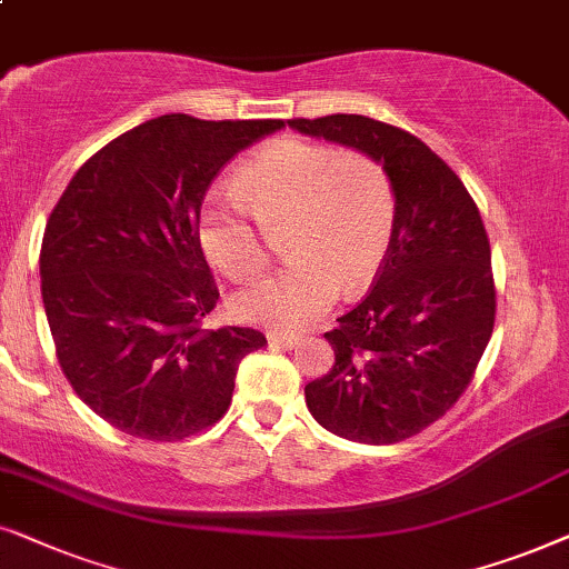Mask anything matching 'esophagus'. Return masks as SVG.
Returning <instances> with one entry per match:
<instances>
[{"instance_id":"34e87169","label":"esophagus","mask_w":569,"mask_h":569,"mask_svg":"<svg viewBox=\"0 0 569 569\" xmlns=\"http://www.w3.org/2000/svg\"><path fill=\"white\" fill-rule=\"evenodd\" d=\"M299 336H293V332H268V343L272 348H297L299 346Z\"/></svg>"}]
</instances>
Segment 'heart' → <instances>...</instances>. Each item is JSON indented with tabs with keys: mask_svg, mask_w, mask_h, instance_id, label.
Listing matches in <instances>:
<instances>
[{
	"mask_svg": "<svg viewBox=\"0 0 569 569\" xmlns=\"http://www.w3.org/2000/svg\"><path fill=\"white\" fill-rule=\"evenodd\" d=\"M286 233L289 268L233 299L241 322L297 330L346 293L367 291L396 233V189L380 161L299 138H280L241 163L237 192L213 197L200 218L208 260L231 280L268 268Z\"/></svg>",
	"mask_w": 569,
	"mask_h": 569,
	"instance_id": "1",
	"label": "heart"
}]
</instances>
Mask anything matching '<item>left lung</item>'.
<instances>
[{"instance_id":"left-lung-1","label":"left lung","mask_w":569,"mask_h":569,"mask_svg":"<svg viewBox=\"0 0 569 569\" xmlns=\"http://www.w3.org/2000/svg\"><path fill=\"white\" fill-rule=\"evenodd\" d=\"M289 127L361 150L396 189L388 260L367 297L325 332L336 363L305 388L307 408L343 439L403 442L458 403L495 330L481 213L458 173L400 127L361 113L289 119Z\"/></svg>"}]
</instances>
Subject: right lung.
<instances>
[{"mask_svg": "<svg viewBox=\"0 0 569 569\" xmlns=\"http://www.w3.org/2000/svg\"><path fill=\"white\" fill-rule=\"evenodd\" d=\"M280 119L166 113L88 158L51 210L41 297L59 367L111 427L177 442L229 411L233 377L268 340L202 328L218 286L200 247L210 181Z\"/></svg>", "mask_w": 569, "mask_h": 569, "instance_id": "1", "label": "right lung"}]
</instances>
